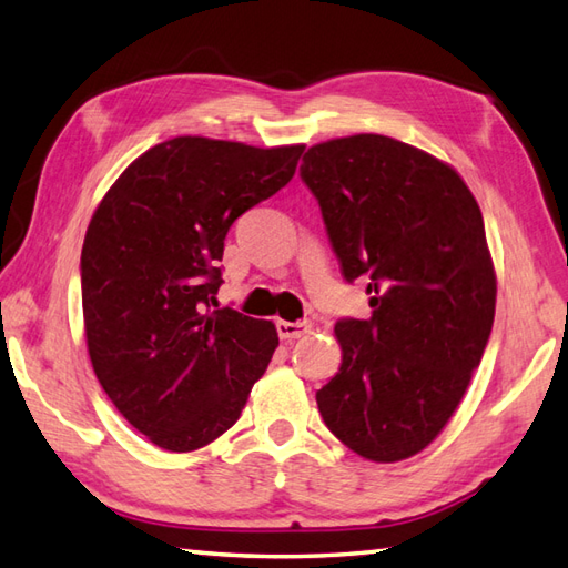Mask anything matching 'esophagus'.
<instances>
[{"label": "esophagus", "mask_w": 568, "mask_h": 568, "mask_svg": "<svg viewBox=\"0 0 568 568\" xmlns=\"http://www.w3.org/2000/svg\"><path fill=\"white\" fill-rule=\"evenodd\" d=\"M275 329L281 339H300V336H305L312 332V322L303 320V322H275Z\"/></svg>", "instance_id": "esophagus-1"}]
</instances>
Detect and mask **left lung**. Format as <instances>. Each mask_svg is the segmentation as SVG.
I'll use <instances>...</instances> for the list:
<instances>
[{"instance_id": "8db88e82", "label": "left lung", "mask_w": 568, "mask_h": 568, "mask_svg": "<svg viewBox=\"0 0 568 568\" xmlns=\"http://www.w3.org/2000/svg\"><path fill=\"white\" fill-rule=\"evenodd\" d=\"M371 320H342L324 425L368 462L419 454L452 419L488 344L496 268L484 214L449 163L381 134L332 139L300 165Z\"/></svg>"}]
</instances>
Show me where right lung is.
I'll use <instances>...</instances> for the list:
<instances>
[{"instance_id":"obj_1","label":"right lung","mask_w":568,"mask_h":568,"mask_svg":"<svg viewBox=\"0 0 568 568\" xmlns=\"http://www.w3.org/2000/svg\"><path fill=\"white\" fill-rule=\"evenodd\" d=\"M303 151L178 136L139 155L92 214L80 271L94 376L165 452L222 437L271 364L273 322L212 310L216 263L229 226L291 183Z\"/></svg>"}]
</instances>
